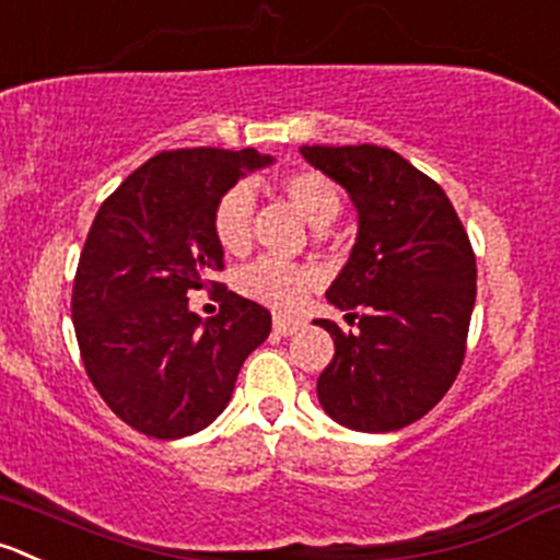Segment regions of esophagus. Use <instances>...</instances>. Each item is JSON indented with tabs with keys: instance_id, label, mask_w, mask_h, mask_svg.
Here are the masks:
<instances>
[{
	"instance_id": "obj_1",
	"label": "esophagus",
	"mask_w": 560,
	"mask_h": 560,
	"mask_svg": "<svg viewBox=\"0 0 560 560\" xmlns=\"http://www.w3.org/2000/svg\"><path fill=\"white\" fill-rule=\"evenodd\" d=\"M298 319H292V317H284V314H276L273 317V330L279 336H292L298 330Z\"/></svg>"
}]
</instances>
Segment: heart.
I'll list each match as a JSON object with an SVG mask.
<instances>
[{"mask_svg":"<svg viewBox=\"0 0 560 560\" xmlns=\"http://www.w3.org/2000/svg\"><path fill=\"white\" fill-rule=\"evenodd\" d=\"M281 191L303 213L312 226H328L341 210V194L325 175L312 170L292 172L281 180ZM254 194L246 186H235L219 199L213 213V232L226 254H246L252 246ZM317 273L303 265L262 257L237 273L235 284L252 301L265 303L276 312H295L312 290Z\"/></svg>","mask_w":560,"mask_h":560,"instance_id":"b5f03b06","label":"heart"}]
</instances>
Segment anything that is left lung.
<instances>
[{
	"label": "left lung",
	"mask_w": 560,
	"mask_h": 560,
	"mask_svg": "<svg viewBox=\"0 0 560 560\" xmlns=\"http://www.w3.org/2000/svg\"><path fill=\"white\" fill-rule=\"evenodd\" d=\"M301 155L350 194L358 213L355 246L325 292L358 330L314 319L336 347L317 399L347 430H401L446 396L463 366L474 248L446 191L394 150L303 144Z\"/></svg>",
	"instance_id": "8db88e82"
}]
</instances>
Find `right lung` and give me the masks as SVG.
<instances>
[{"instance_id":"1","label":"right lung","mask_w":560,"mask_h":560,"mask_svg":"<svg viewBox=\"0 0 560 560\" xmlns=\"http://www.w3.org/2000/svg\"><path fill=\"white\" fill-rule=\"evenodd\" d=\"M273 164L257 150H172L142 164L101 205L73 281L81 361L108 407L148 438L177 441L230 405L243 361L268 339L270 312L226 292L202 323L188 292L224 268L219 199ZM215 284V281H213Z\"/></svg>"}]
</instances>
